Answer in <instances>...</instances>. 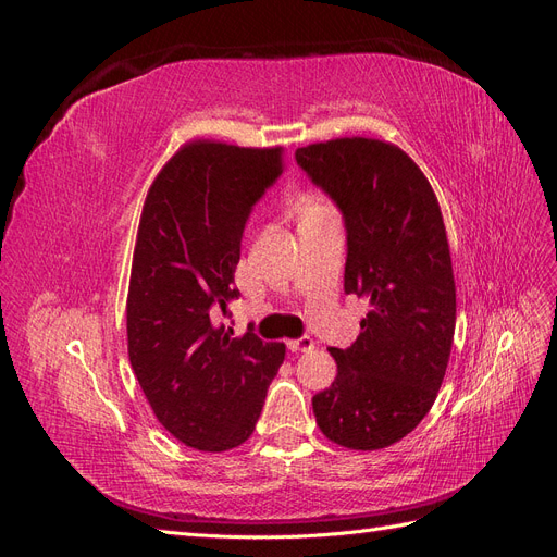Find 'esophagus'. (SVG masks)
I'll use <instances>...</instances> for the list:
<instances>
[{"label": "esophagus", "mask_w": 557, "mask_h": 557, "mask_svg": "<svg viewBox=\"0 0 557 557\" xmlns=\"http://www.w3.org/2000/svg\"><path fill=\"white\" fill-rule=\"evenodd\" d=\"M313 346H315V342L311 339V336H299V339L288 342V350H293V352H307Z\"/></svg>", "instance_id": "esophagus-1"}]
</instances>
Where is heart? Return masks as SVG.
Segmentation results:
<instances>
[{"mask_svg": "<svg viewBox=\"0 0 557 557\" xmlns=\"http://www.w3.org/2000/svg\"><path fill=\"white\" fill-rule=\"evenodd\" d=\"M313 207H318V205H313Z\"/></svg>", "mask_w": 557, "mask_h": 557, "instance_id": "b5f03b06", "label": "heart"}]
</instances>
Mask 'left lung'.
<instances>
[{
	"label": "left lung",
	"instance_id": "8db88e82",
	"mask_svg": "<svg viewBox=\"0 0 557 557\" xmlns=\"http://www.w3.org/2000/svg\"><path fill=\"white\" fill-rule=\"evenodd\" d=\"M301 170L346 218V295L369 301L348 348H327L336 379L313 397L330 442L379 450L428 416L446 376L455 278L440 201L391 141L342 137L297 148Z\"/></svg>",
	"mask_w": 557,
	"mask_h": 557
}]
</instances>
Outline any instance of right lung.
<instances>
[{
  "label": "right lung",
  "mask_w": 557,
  "mask_h": 557,
  "mask_svg": "<svg viewBox=\"0 0 557 557\" xmlns=\"http://www.w3.org/2000/svg\"><path fill=\"white\" fill-rule=\"evenodd\" d=\"M285 170L283 148L183 144L150 183L127 290V352L160 425L223 453L256 430L285 344L213 323L234 288L250 207Z\"/></svg>",
  "instance_id": "right-lung-1"
}]
</instances>
